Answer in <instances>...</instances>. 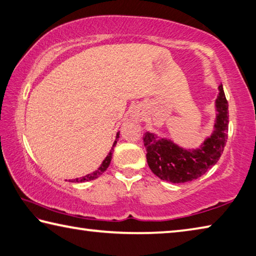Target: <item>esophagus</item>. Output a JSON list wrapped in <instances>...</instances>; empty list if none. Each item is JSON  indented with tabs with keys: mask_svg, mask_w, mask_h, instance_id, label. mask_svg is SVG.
<instances>
[{
	"mask_svg": "<svg viewBox=\"0 0 256 256\" xmlns=\"http://www.w3.org/2000/svg\"><path fill=\"white\" fill-rule=\"evenodd\" d=\"M132 118H134L136 120H142V118H143V112H142L141 110H138V108L134 110L133 112H132Z\"/></svg>",
	"mask_w": 256,
	"mask_h": 256,
	"instance_id": "1",
	"label": "esophagus"
}]
</instances>
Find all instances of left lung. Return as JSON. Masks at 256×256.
<instances>
[{
  "label": "left lung",
  "instance_id": "8db88e82",
  "mask_svg": "<svg viewBox=\"0 0 256 256\" xmlns=\"http://www.w3.org/2000/svg\"><path fill=\"white\" fill-rule=\"evenodd\" d=\"M218 90L212 132L199 146L186 148L171 138L158 136L156 133L144 134L148 164L158 178L172 184L188 182L205 174L220 160L227 142L230 115L222 84Z\"/></svg>",
  "mask_w": 256,
  "mask_h": 256
}]
</instances>
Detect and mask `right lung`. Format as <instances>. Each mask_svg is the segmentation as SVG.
I'll return each mask as SVG.
<instances>
[{"label": "right lung", "mask_w": 256, "mask_h": 256, "mask_svg": "<svg viewBox=\"0 0 256 256\" xmlns=\"http://www.w3.org/2000/svg\"><path fill=\"white\" fill-rule=\"evenodd\" d=\"M118 138H120V132L116 133V138H115V141L113 143V146H112V148H110V151L108 152V154L106 156V158L103 160V162H102V164L100 166L98 169L95 170L94 172L88 174L84 176H80V178L72 179V180H70V182H86V181L94 180V179L97 178V176H100V174H103L104 171H106V169L108 168V166L110 164V160H112V152L114 150V146H116V143H118Z\"/></svg>", "instance_id": "add662e5"}]
</instances>
